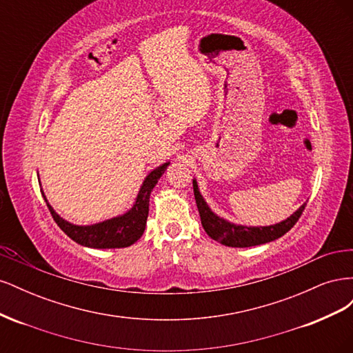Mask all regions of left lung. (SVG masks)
Wrapping results in <instances>:
<instances>
[{
	"instance_id": "obj_1",
	"label": "left lung",
	"mask_w": 353,
	"mask_h": 353,
	"mask_svg": "<svg viewBox=\"0 0 353 353\" xmlns=\"http://www.w3.org/2000/svg\"><path fill=\"white\" fill-rule=\"evenodd\" d=\"M193 188H194V197L197 203V209L200 213L201 225L208 232V236L215 241H219L222 244L228 245V248H252V245L265 244L280 239L287 231L293 228L294 223L302 216L305 210L306 203L299 208L290 218L285 221L275 223V225L270 227H243V225H234V223L216 216L206 201L203 200L196 179L193 181Z\"/></svg>"
}]
</instances>
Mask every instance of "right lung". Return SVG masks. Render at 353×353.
<instances>
[{
    "instance_id": "right-lung-1",
    "label": "right lung",
    "mask_w": 353,
    "mask_h": 353,
    "mask_svg": "<svg viewBox=\"0 0 353 353\" xmlns=\"http://www.w3.org/2000/svg\"><path fill=\"white\" fill-rule=\"evenodd\" d=\"M168 165L169 163H163L162 166H159L157 169L152 170V172L147 175V178L144 179V183L141 185L140 193H138L137 200L130 212H126L122 216L95 223V225L79 227V225L69 223L68 221L60 218L54 212V209L50 206V203L47 201L44 193H42V196H44V200L47 203L52 219L56 221V223L61 228V231L68 234L73 241L92 249L128 248V245L134 244L143 236V232L145 230L147 216H148V201H150L152 190L157 184L159 178L165 174Z\"/></svg>"
}]
</instances>
